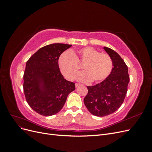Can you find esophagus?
Listing matches in <instances>:
<instances>
[{
  "label": "esophagus",
  "mask_w": 152,
  "mask_h": 152,
  "mask_svg": "<svg viewBox=\"0 0 152 152\" xmlns=\"http://www.w3.org/2000/svg\"><path fill=\"white\" fill-rule=\"evenodd\" d=\"M80 86V84H77V83H76V84H75V87H79V86Z\"/></svg>",
  "instance_id": "1"
}]
</instances>
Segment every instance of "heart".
Returning a JSON list of instances; mask_svg holds the SVG:
<instances>
[{
  "mask_svg": "<svg viewBox=\"0 0 152 152\" xmlns=\"http://www.w3.org/2000/svg\"><path fill=\"white\" fill-rule=\"evenodd\" d=\"M84 72L77 77L82 82L99 83L110 75L113 68L112 59L108 54L99 53L98 50L85 47L72 54L65 52L59 58L58 65L66 79L73 80L80 70L78 64H83Z\"/></svg>",
  "mask_w": 152,
  "mask_h": 152,
  "instance_id": "b5f03b06",
  "label": "heart"
}]
</instances>
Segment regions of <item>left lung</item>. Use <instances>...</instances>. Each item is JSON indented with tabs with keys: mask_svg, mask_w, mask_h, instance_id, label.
Returning <instances> with one entry per match:
<instances>
[{
	"mask_svg": "<svg viewBox=\"0 0 152 152\" xmlns=\"http://www.w3.org/2000/svg\"><path fill=\"white\" fill-rule=\"evenodd\" d=\"M104 50L113 61L112 71L107 79L95 86H87L84 102L89 112L104 117L115 112L123 103L129 82L128 68L117 53L109 48Z\"/></svg>",
	"mask_w": 152,
	"mask_h": 152,
	"instance_id": "left-lung-1",
	"label": "left lung"
}]
</instances>
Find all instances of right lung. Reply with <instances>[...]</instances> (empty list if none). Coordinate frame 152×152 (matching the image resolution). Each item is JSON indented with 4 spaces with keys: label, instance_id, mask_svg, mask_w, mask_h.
I'll return each instance as SVG.
<instances>
[{
    "label": "right lung",
    "instance_id": "right-lung-1",
    "mask_svg": "<svg viewBox=\"0 0 152 152\" xmlns=\"http://www.w3.org/2000/svg\"><path fill=\"white\" fill-rule=\"evenodd\" d=\"M72 45L55 43L40 48L27 61L23 75L26 102L34 111L44 116L58 113L68 95L75 89L59 70L61 54Z\"/></svg>",
    "mask_w": 152,
    "mask_h": 152
}]
</instances>
